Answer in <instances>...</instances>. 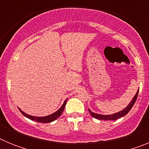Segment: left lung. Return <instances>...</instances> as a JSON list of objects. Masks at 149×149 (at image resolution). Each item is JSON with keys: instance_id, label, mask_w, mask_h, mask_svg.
Returning <instances> with one entry per match:
<instances>
[{"instance_id": "1", "label": "left lung", "mask_w": 149, "mask_h": 149, "mask_svg": "<svg viewBox=\"0 0 149 149\" xmlns=\"http://www.w3.org/2000/svg\"><path fill=\"white\" fill-rule=\"evenodd\" d=\"M138 93H139V89H138L137 92H136L135 96L133 98L132 101H131V102H130V104H129L127 105L125 108L124 109V110H122V111L116 113L112 114V115H101V114L95 113L92 112L89 109V113H90V115L94 117L95 119H100V120H116L117 119H119V118H121V117L125 116L126 114H127V113L131 110V109L132 108V107L134 106V103H135V101H136V98H137V96H138Z\"/></svg>"}]
</instances>
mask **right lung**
<instances>
[{
  "instance_id": "obj_1",
  "label": "right lung",
  "mask_w": 149,
  "mask_h": 149,
  "mask_svg": "<svg viewBox=\"0 0 149 149\" xmlns=\"http://www.w3.org/2000/svg\"><path fill=\"white\" fill-rule=\"evenodd\" d=\"M66 101H67V99L64 101L63 104L62 105L61 107H60V108L57 111H56L55 113H54L51 114V115L47 116H43V117L33 116L28 115V114L25 113H24L23 111H22V110H21V109H19V110H20L21 113H22L23 114L24 116L27 117V118H28V119H31V120L36 121V122H41V123H49V122H53V121L56 120V119H58L59 117L61 116V114L63 113V110H64V108H65V104H66Z\"/></svg>"
}]
</instances>
